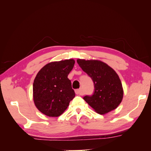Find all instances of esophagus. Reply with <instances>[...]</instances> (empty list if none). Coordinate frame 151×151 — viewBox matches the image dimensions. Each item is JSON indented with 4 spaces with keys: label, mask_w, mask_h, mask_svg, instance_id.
I'll return each instance as SVG.
<instances>
[{
    "label": "esophagus",
    "mask_w": 151,
    "mask_h": 151,
    "mask_svg": "<svg viewBox=\"0 0 151 151\" xmlns=\"http://www.w3.org/2000/svg\"><path fill=\"white\" fill-rule=\"evenodd\" d=\"M76 94L77 95H83V92H82V90L81 89H76L75 91Z\"/></svg>",
    "instance_id": "1"
}]
</instances>
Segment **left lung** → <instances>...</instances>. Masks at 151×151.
<instances>
[{
  "label": "left lung",
  "mask_w": 151,
  "mask_h": 151,
  "mask_svg": "<svg viewBox=\"0 0 151 151\" xmlns=\"http://www.w3.org/2000/svg\"><path fill=\"white\" fill-rule=\"evenodd\" d=\"M77 62L94 83L93 94L86 96L83 99L101 115L116 109L123 96L122 84L116 72L99 60L77 59Z\"/></svg>",
  "instance_id": "left-lung-1"
}]
</instances>
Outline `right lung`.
I'll return each mask as SVG.
<instances>
[{
	"mask_svg": "<svg viewBox=\"0 0 151 151\" xmlns=\"http://www.w3.org/2000/svg\"><path fill=\"white\" fill-rule=\"evenodd\" d=\"M73 59L50 62L36 75L33 83V100L40 111L48 116L61 115L75 97L68 75L74 67Z\"/></svg>",
	"mask_w": 151,
	"mask_h": 151,
	"instance_id": "right-lung-1",
	"label": "right lung"
}]
</instances>
